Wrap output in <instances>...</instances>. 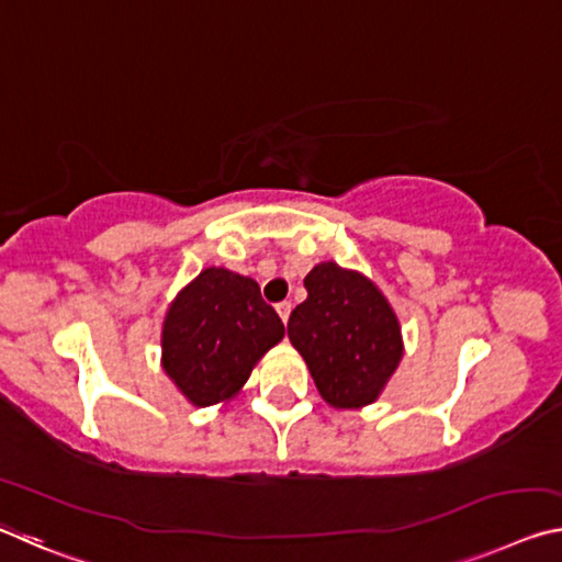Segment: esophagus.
<instances>
[{
	"label": "esophagus",
	"instance_id": "obj_1",
	"mask_svg": "<svg viewBox=\"0 0 562 562\" xmlns=\"http://www.w3.org/2000/svg\"><path fill=\"white\" fill-rule=\"evenodd\" d=\"M290 313H292V305H290L288 300H284V302H278V315L282 317V323H284V325H288Z\"/></svg>",
	"mask_w": 562,
	"mask_h": 562
}]
</instances>
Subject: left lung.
Here are the masks:
<instances>
[{
	"mask_svg": "<svg viewBox=\"0 0 562 562\" xmlns=\"http://www.w3.org/2000/svg\"><path fill=\"white\" fill-rule=\"evenodd\" d=\"M307 300L292 310L288 335L333 407L375 403L403 358L397 317L360 272L323 262L305 278Z\"/></svg>",
	"mask_w": 562,
	"mask_h": 562,
	"instance_id": "left-lung-1",
	"label": "left lung"
}]
</instances>
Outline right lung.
<instances>
[{
    "mask_svg": "<svg viewBox=\"0 0 562 562\" xmlns=\"http://www.w3.org/2000/svg\"><path fill=\"white\" fill-rule=\"evenodd\" d=\"M282 335V319L262 300L260 284L207 267L169 307L162 368L190 403L207 407L233 397Z\"/></svg>",
    "mask_w": 562,
    "mask_h": 562,
    "instance_id": "obj_1",
    "label": "right lung"
}]
</instances>
